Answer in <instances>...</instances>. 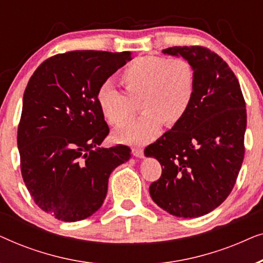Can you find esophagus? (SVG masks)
I'll return each instance as SVG.
<instances>
[{
	"label": "esophagus",
	"instance_id": "obj_1",
	"mask_svg": "<svg viewBox=\"0 0 263 263\" xmlns=\"http://www.w3.org/2000/svg\"><path fill=\"white\" fill-rule=\"evenodd\" d=\"M133 154H134L135 157L138 158H142L143 157V149L142 148H139V147H135V148L132 149Z\"/></svg>",
	"mask_w": 263,
	"mask_h": 263
}]
</instances>
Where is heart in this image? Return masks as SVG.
I'll list each match as a JSON object with an SVG mask.
<instances>
[{
    "instance_id": "b5f03b06",
    "label": "heart",
    "mask_w": 263,
    "mask_h": 263,
    "mask_svg": "<svg viewBox=\"0 0 263 263\" xmlns=\"http://www.w3.org/2000/svg\"><path fill=\"white\" fill-rule=\"evenodd\" d=\"M124 93L109 84L100 86L97 103L107 123L122 125L134 115L132 102L138 100L141 116L115 132L117 141L143 145L160 132L172 128L188 112L195 95V69L183 57H139L118 74Z\"/></svg>"
}]
</instances>
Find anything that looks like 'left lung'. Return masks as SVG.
Segmentation results:
<instances>
[{"mask_svg": "<svg viewBox=\"0 0 263 263\" xmlns=\"http://www.w3.org/2000/svg\"><path fill=\"white\" fill-rule=\"evenodd\" d=\"M195 69L196 85L184 118L145 149L161 165L149 185L152 200L175 217L197 218L224 202L244 159L247 110L242 89L228 63L203 46L163 50Z\"/></svg>", "mask_w": 263, "mask_h": 263, "instance_id": "1", "label": "left lung"}]
</instances>
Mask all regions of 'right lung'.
Listing matches in <instances>:
<instances>
[{
	"mask_svg": "<svg viewBox=\"0 0 263 263\" xmlns=\"http://www.w3.org/2000/svg\"><path fill=\"white\" fill-rule=\"evenodd\" d=\"M132 53L78 50L45 60L32 75L17 127L21 175L35 204L62 221L102 207L109 177L130 148H103L109 134L97 92Z\"/></svg>",
	"mask_w": 263,
	"mask_h": 263,
	"instance_id": "right-lung-1",
	"label": "right lung"
}]
</instances>
